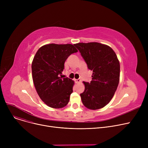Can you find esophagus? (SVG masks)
Segmentation results:
<instances>
[{"label":"esophagus","instance_id":"34e87169","mask_svg":"<svg viewBox=\"0 0 148 148\" xmlns=\"http://www.w3.org/2000/svg\"><path fill=\"white\" fill-rule=\"evenodd\" d=\"M75 82L76 83H79L81 82V80L80 79H75Z\"/></svg>","mask_w":148,"mask_h":148}]
</instances>
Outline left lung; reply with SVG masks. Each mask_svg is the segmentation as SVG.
Here are the masks:
<instances>
[{"mask_svg": "<svg viewBox=\"0 0 148 148\" xmlns=\"http://www.w3.org/2000/svg\"><path fill=\"white\" fill-rule=\"evenodd\" d=\"M92 71V81L83 82L84 90L80 94L83 105L97 110L106 106L113 98L119 82L120 64L110 47L99 42L75 44Z\"/></svg>", "mask_w": 148, "mask_h": 148, "instance_id": "8db88e82", "label": "left lung"}]
</instances>
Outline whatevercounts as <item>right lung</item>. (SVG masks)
<instances>
[{"label":"right lung","instance_id":"right-lung-1","mask_svg":"<svg viewBox=\"0 0 148 148\" xmlns=\"http://www.w3.org/2000/svg\"><path fill=\"white\" fill-rule=\"evenodd\" d=\"M77 51L75 44H50L35 54L32 64L35 88L42 101L51 108H62L69 102L74 82L62 74L65 60Z\"/></svg>","mask_w":148,"mask_h":148}]
</instances>
